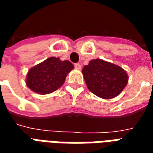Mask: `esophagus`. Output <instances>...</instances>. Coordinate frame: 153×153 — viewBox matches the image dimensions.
I'll return each mask as SVG.
<instances>
[{
  "label": "esophagus",
  "instance_id": "obj_1",
  "mask_svg": "<svg viewBox=\"0 0 153 153\" xmlns=\"http://www.w3.org/2000/svg\"><path fill=\"white\" fill-rule=\"evenodd\" d=\"M74 68L76 69V70H81V65L79 63H77V64H74Z\"/></svg>",
  "mask_w": 153,
  "mask_h": 153
}]
</instances>
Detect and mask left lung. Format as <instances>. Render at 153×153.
<instances>
[{
  "instance_id": "8db88e82",
  "label": "left lung",
  "mask_w": 153,
  "mask_h": 153,
  "mask_svg": "<svg viewBox=\"0 0 153 153\" xmlns=\"http://www.w3.org/2000/svg\"><path fill=\"white\" fill-rule=\"evenodd\" d=\"M82 73L88 88L103 99L118 96L128 83L125 70L101 59L90 60L88 65L83 67Z\"/></svg>"
}]
</instances>
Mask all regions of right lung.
I'll use <instances>...</instances> for the list:
<instances>
[{
	"mask_svg": "<svg viewBox=\"0 0 153 153\" xmlns=\"http://www.w3.org/2000/svg\"><path fill=\"white\" fill-rule=\"evenodd\" d=\"M74 69L69 60L50 57L28 70L27 86L38 94L53 93L63 85L67 74Z\"/></svg>",
	"mask_w": 153,
	"mask_h": 153,
	"instance_id": "right-lung-1",
	"label": "right lung"
}]
</instances>
